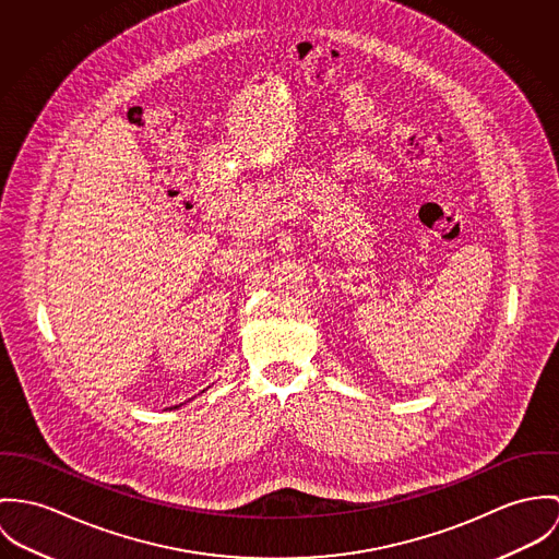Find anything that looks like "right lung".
<instances>
[{
    "instance_id": "add662e5",
    "label": "right lung",
    "mask_w": 559,
    "mask_h": 559,
    "mask_svg": "<svg viewBox=\"0 0 559 559\" xmlns=\"http://www.w3.org/2000/svg\"><path fill=\"white\" fill-rule=\"evenodd\" d=\"M176 407H178V405H176Z\"/></svg>"
}]
</instances>
